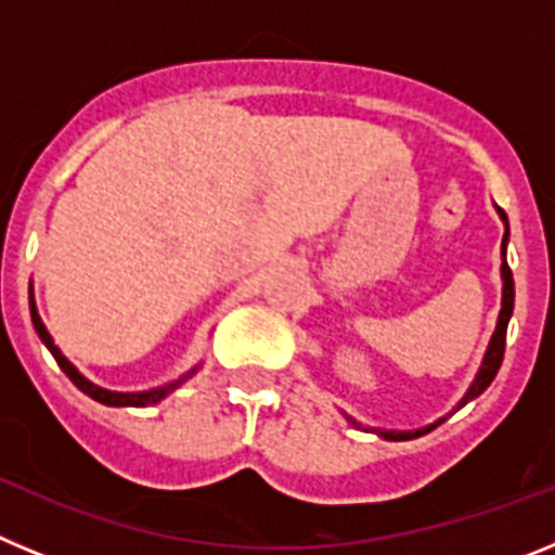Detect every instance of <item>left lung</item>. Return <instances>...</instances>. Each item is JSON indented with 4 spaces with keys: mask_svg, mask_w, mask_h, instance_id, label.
<instances>
[{
    "mask_svg": "<svg viewBox=\"0 0 555 555\" xmlns=\"http://www.w3.org/2000/svg\"><path fill=\"white\" fill-rule=\"evenodd\" d=\"M500 217H503V222H506V235H503V244H500V253H503V308H500V317H498V331H494L492 341H489V350H487V358H483V366H480L478 377H475V384L469 386V391L464 395V400L459 403L467 405L473 397H478L480 391L487 389L489 384L494 380V375H498L500 364H503V352H506V331H508V320H512V311H514V278H512V269H508L506 263V242H508V219L506 214L500 210ZM439 425V423H436ZM436 425H430V428L425 430H405V434H400V430H377V434L384 436V439H391V442H405V439H414V436H423L428 434V430H434Z\"/></svg>",
    "mask_w": 555,
    "mask_h": 555,
    "instance_id": "1",
    "label": "left lung"
}]
</instances>
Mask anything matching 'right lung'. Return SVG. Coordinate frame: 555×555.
<instances>
[{
  "mask_svg": "<svg viewBox=\"0 0 555 555\" xmlns=\"http://www.w3.org/2000/svg\"><path fill=\"white\" fill-rule=\"evenodd\" d=\"M29 313H33V325H36V333H38V336H41V341H43V345L49 347V352H52V356H55L57 366H61V370L66 372V375H68V380H72V384H75L77 389H80V391H86V395L91 397V400H96V403H105V405H132V409H141V405H152V403H158V400H164V397L169 395L171 389H178V386L183 384V380H175V384L164 386V389L139 391V395H121V391H107V389H100V386H94V384H91V380H86V377H82L80 372H77L75 366L68 364L66 358L61 356V350H57V347H55V341H52V336H49V333H47V327H43L41 317H38V311H36V302H33V297H29ZM189 375H191V372H189Z\"/></svg>",
  "mask_w": 555,
  "mask_h": 555,
  "instance_id": "right-lung-1",
  "label": "right lung"
}]
</instances>
